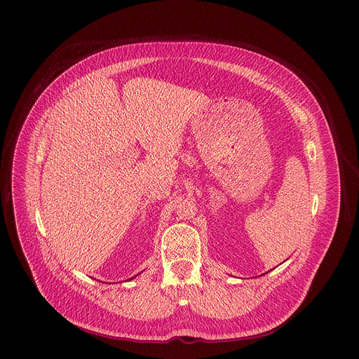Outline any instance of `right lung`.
I'll return each mask as SVG.
<instances>
[{
	"label": "right lung",
	"instance_id": "add662e5",
	"mask_svg": "<svg viewBox=\"0 0 359 359\" xmlns=\"http://www.w3.org/2000/svg\"><path fill=\"white\" fill-rule=\"evenodd\" d=\"M135 277H136V276H135ZM132 278H133V277H132ZM132 278H130V280H132Z\"/></svg>",
	"mask_w": 359,
	"mask_h": 359
}]
</instances>
